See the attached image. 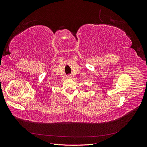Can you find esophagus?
I'll use <instances>...</instances> for the list:
<instances>
[{
  "label": "esophagus",
  "mask_w": 147,
  "mask_h": 147,
  "mask_svg": "<svg viewBox=\"0 0 147 147\" xmlns=\"http://www.w3.org/2000/svg\"><path fill=\"white\" fill-rule=\"evenodd\" d=\"M67 78H71V75H67Z\"/></svg>",
  "instance_id": "1"
}]
</instances>
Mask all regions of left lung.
<instances>
[{"label": "left lung", "mask_w": 147, "mask_h": 147, "mask_svg": "<svg viewBox=\"0 0 147 147\" xmlns=\"http://www.w3.org/2000/svg\"><path fill=\"white\" fill-rule=\"evenodd\" d=\"M85 91H86L85 92H87V91H88V90H85Z\"/></svg>", "instance_id": "8db88e82"}]
</instances>
